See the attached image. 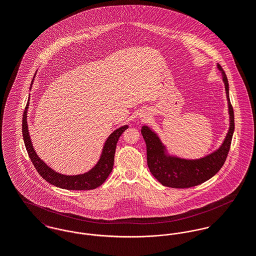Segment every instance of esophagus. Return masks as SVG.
<instances>
[{"label":"esophagus","instance_id":"obj_1","mask_svg":"<svg viewBox=\"0 0 256 256\" xmlns=\"http://www.w3.org/2000/svg\"><path fill=\"white\" fill-rule=\"evenodd\" d=\"M146 117H148V113L142 112V113L140 114V118H141L142 120H145V119H146Z\"/></svg>","mask_w":256,"mask_h":256}]
</instances>
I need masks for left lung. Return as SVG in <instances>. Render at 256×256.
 <instances>
[{"label":"left lung","instance_id":"obj_1","mask_svg":"<svg viewBox=\"0 0 256 256\" xmlns=\"http://www.w3.org/2000/svg\"><path fill=\"white\" fill-rule=\"evenodd\" d=\"M218 69L222 74L224 82L230 113V129L224 143L217 150L198 160H185L168 156L166 146L162 145L158 135L148 126L142 127L141 132L146 142L148 166L152 174L164 186L189 188L199 185L213 178L226 162L234 130V115L230 102L226 76L220 64Z\"/></svg>","mask_w":256,"mask_h":256}]
</instances>
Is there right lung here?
I'll list each match as a JSON object with an SVG mask.
<instances>
[{
  "instance_id": "add662e5",
  "label": "right lung",
  "mask_w": 256,
  "mask_h": 256,
  "mask_svg": "<svg viewBox=\"0 0 256 256\" xmlns=\"http://www.w3.org/2000/svg\"><path fill=\"white\" fill-rule=\"evenodd\" d=\"M34 80L32 82V86ZM28 106H30V100L26 104V106L24 108V115H22V137H24V145L28 152L30 158L37 172L42 176L43 180H45L47 182L56 187L67 189V190H90L100 186L106 180V178H108L113 168L116 144L121 134L128 128L127 125L116 129L113 133L110 134V137L108 138L104 146L98 162L90 172L84 174H78V176H65L53 170L37 156L32 144V140L30 137L28 129L26 117H28Z\"/></svg>"
}]
</instances>
